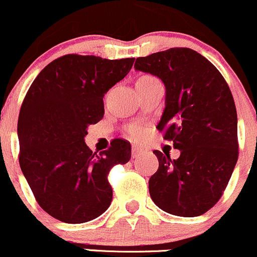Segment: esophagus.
<instances>
[{
  "mask_svg": "<svg viewBox=\"0 0 257 257\" xmlns=\"http://www.w3.org/2000/svg\"><path fill=\"white\" fill-rule=\"evenodd\" d=\"M144 153H145V150L143 149V148L137 147V145H134V147L132 148V156H133V158H138V156L143 155Z\"/></svg>",
  "mask_w": 257,
  "mask_h": 257,
  "instance_id": "34e87169",
  "label": "esophagus"
}]
</instances>
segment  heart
<instances>
[{
    "label": "heart",
    "instance_id": "1",
    "mask_svg": "<svg viewBox=\"0 0 257 257\" xmlns=\"http://www.w3.org/2000/svg\"><path fill=\"white\" fill-rule=\"evenodd\" d=\"M145 77H149V76H145ZM128 134L132 139L140 140L143 137H144V129H143L140 125H138V124H133V125H131L128 128Z\"/></svg>",
    "mask_w": 257,
    "mask_h": 257
}]
</instances>
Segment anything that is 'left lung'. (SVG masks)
Wrapping results in <instances>:
<instances>
[{
	"label": "left lung",
	"mask_w": 257,
	"mask_h": 257,
	"mask_svg": "<svg viewBox=\"0 0 257 257\" xmlns=\"http://www.w3.org/2000/svg\"><path fill=\"white\" fill-rule=\"evenodd\" d=\"M137 71L165 85V109L156 128L180 156L155 150L159 169L149 180L151 199L178 217H197L214 206L234 171L237 115L228 83L210 61L188 48L138 58Z\"/></svg>",
	"instance_id": "obj_1"
}]
</instances>
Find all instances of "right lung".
Segmentation results:
<instances>
[{"instance_id": "right-lung-1", "label": "right lung", "mask_w": 257, "mask_h": 257, "mask_svg": "<svg viewBox=\"0 0 257 257\" xmlns=\"http://www.w3.org/2000/svg\"><path fill=\"white\" fill-rule=\"evenodd\" d=\"M134 60L64 55L39 72L22 103V172L39 206L64 223H86L106 212L113 196L108 174L131 160L129 143L118 139L96 154L85 137L88 125L103 118L104 93L126 76Z\"/></svg>"}]
</instances>
